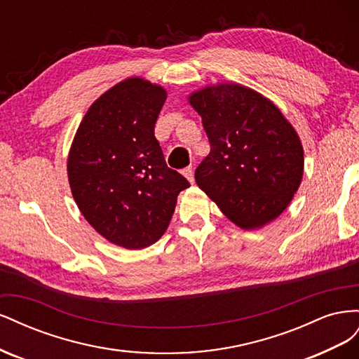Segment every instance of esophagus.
Instances as JSON below:
<instances>
[{"mask_svg": "<svg viewBox=\"0 0 359 359\" xmlns=\"http://www.w3.org/2000/svg\"><path fill=\"white\" fill-rule=\"evenodd\" d=\"M182 175L186 177L190 182L194 181V172H193V168H191V166H189V168H186V169H182Z\"/></svg>", "mask_w": 359, "mask_h": 359, "instance_id": "1", "label": "esophagus"}]
</instances>
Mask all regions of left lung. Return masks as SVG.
<instances>
[{"label": "left lung", "mask_w": 359, "mask_h": 359, "mask_svg": "<svg viewBox=\"0 0 359 359\" xmlns=\"http://www.w3.org/2000/svg\"><path fill=\"white\" fill-rule=\"evenodd\" d=\"M211 151L194 172L198 186L241 229H259L283 212L304 172L295 128L262 94L238 83L189 97Z\"/></svg>", "instance_id": "1"}]
</instances>
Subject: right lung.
Instances as JSON below:
<instances>
[{
    "label": "right lung",
    "mask_w": 359,
    "mask_h": 359,
    "mask_svg": "<svg viewBox=\"0 0 359 359\" xmlns=\"http://www.w3.org/2000/svg\"><path fill=\"white\" fill-rule=\"evenodd\" d=\"M166 91L140 78L116 83L85 114L70 148L72 194L85 220L119 247L158 241L190 187L154 136Z\"/></svg>",
    "instance_id": "1"
}]
</instances>
